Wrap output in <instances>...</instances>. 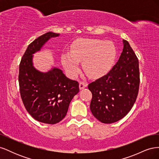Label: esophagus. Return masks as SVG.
Wrapping results in <instances>:
<instances>
[{
    "label": "esophagus",
    "instance_id": "obj_1",
    "mask_svg": "<svg viewBox=\"0 0 159 159\" xmlns=\"http://www.w3.org/2000/svg\"><path fill=\"white\" fill-rule=\"evenodd\" d=\"M87 86H88V84L87 83L84 82V81H81V82L80 83V85H79L80 89H83L85 87H87Z\"/></svg>",
    "mask_w": 159,
    "mask_h": 159
}]
</instances>
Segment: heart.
I'll return each mask as SVG.
<instances>
[{
    "mask_svg": "<svg viewBox=\"0 0 159 159\" xmlns=\"http://www.w3.org/2000/svg\"><path fill=\"white\" fill-rule=\"evenodd\" d=\"M116 57L113 43L99 39L76 42L71 46V54L61 56L64 68L71 76H75L80 70L79 61H84L85 71L93 78L106 74L112 68Z\"/></svg>",
    "mask_w": 159,
    "mask_h": 159,
    "instance_id": "b5f03b06",
    "label": "heart"
}]
</instances>
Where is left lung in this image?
Returning <instances> with one entry per match:
<instances>
[{
  "instance_id": "left-lung-1",
  "label": "left lung",
  "mask_w": 159,
  "mask_h": 159,
  "mask_svg": "<svg viewBox=\"0 0 159 159\" xmlns=\"http://www.w3.org/2000/svg\"><path fill=\"white\" fill-rule=\"evenodd\" d=\"M119 59L109 73L88 85L92 93L90 103L93 116L103 123L123 118L135 102L140 75L139 61L127 40Z\"/></svg>"
}]
</instances>
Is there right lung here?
<instances>
[{
    "label": "right lung",
    "instance_id": "obj_1",
    "mask_svg": "<svg viewBox=\"0 0 159 159\" xmlns=\"http://www.w3.org/2000/svg\"><path fill=\"white\" fill-rule=\"evenodd\" d=\"M59 36L48 32L36 38L28 45L19 66V88L26 111L37 121L52 125L65 117L71 99L79 92V84L55 67L47 72L38 71L32 59L50 38Z\"/></svg>",
    "mask_w": 159,
    "mask_h": 159
}]
</instances>
